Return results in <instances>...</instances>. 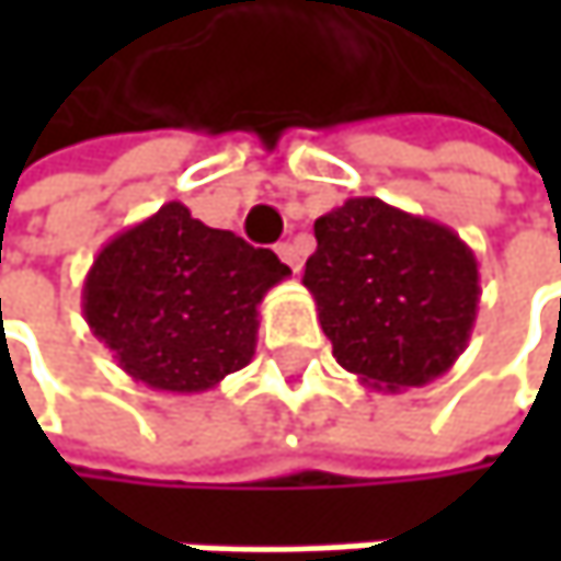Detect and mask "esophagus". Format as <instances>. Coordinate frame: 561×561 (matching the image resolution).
Segmentation results:
<instances>
[{
  "instance_id": "34e87169",
  "label": "esophagus",
  "mask_w": 561,
  "mask_h": 561,
  "mask_svg": "<svg viewBox=\"0 0 561 561\" xmlns=\"http://www.w3.org/2000/svg\"><path fill=\"white\" fill-rule=\"evenodd\" d=\"M276 253H279V260L291 270V273H298L301 270V256H298V247L295 243H279L276 247Z\"/></svg>"
}]
</instances>
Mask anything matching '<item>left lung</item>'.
Masks as SVG:
<instances>
[{
    "mask_svg": "<svg viewBox=\"0 0 561 561\" xmlns=\"http://www.w3.org/2000/svg\"><path fill=\"white\" fill-rule=\"evenodd\" d=\"M305 288L344 370L370 390L402 392L448 374L465 354L481 276L445 224L380 197H347L314 220Z\"/></svg>",
    "mask_w": 561,
    "mask_h": 561,
    "instance_id": "obj_1",
    "label": "left lung"
}]
</instances>
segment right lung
Listing matches in <instances>:
<instances>
[{
    "label": "right lung",
    "mask_w": 561,
    "mask_h": 561,
    "mask_svg": "<svg viewBox=\"0 0 561 561\" xmlns=\"http://www.w3.org/2000/svg\"><path fill=\"white\" fill-rule=\"evenodd\" d=\"M288 276L273 250L169 201L96 253L83 279V318L136 383L204 392L253 360L256 308Z\"/></svg>",
    "instance_id": "right-lung-1"
}]
</instances>
